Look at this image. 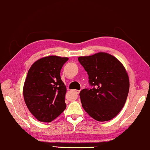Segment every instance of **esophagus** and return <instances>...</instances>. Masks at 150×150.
I'll return each mask as SVG.
<instances>
[{
    "mask_svg": "<svg viewBox=\"0 0 150 150\" xmlns=\"http://www.w3.org/2000/svg\"><path fill=\"white\" fill-rule=\"evenodd\" d=\"M74 91H75V92H76V93H77V94H78V93H80V90H74Z\"/></svg>",
    "mask_w": 150,
    "mask_h": 150,
    "instance_id": "esophagus-1",
    "label": "esophagus"
}]
</instances>
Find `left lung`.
Wrapping results in <instances>:
<instances>
[{"label":"left lung","mask_w":150,"mask_h":150,"mask_svg":"<svg viewBox=\"0 0 150 150\" xmlns=\"http://www.w3.org/2000/svg\"><path fill=\"white\" fill-rule=\"evenodd\" d=\"M78 59L88 72L91 86L80 93L83 109L98 121L113 119L124 107L129 91L124 66L112 55L102 52Z\"/></svg>","instance_id":"obj_1"}]
</instances>
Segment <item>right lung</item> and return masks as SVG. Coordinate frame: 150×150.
<instances>
[{
    "label": "right lung",
    "instance_id": "1",
    "mask_svg": "<svg viewBox=\"0 0 150 150\" xmlns=\"http://www.w3.org/2000/svg\"><path fill=\"white\" fill-rule=\"evenodd\" d=\"M67 57L49 56L35 62L28 70L23 94L29 111L39 121L50 122L67 107V88L60 70Z\"/></svg>",
    "mask_w": 150,
    "mask_h": 150
}]
</instances>
